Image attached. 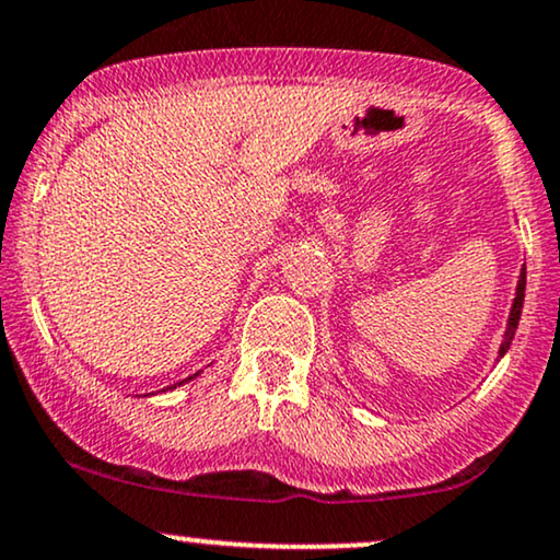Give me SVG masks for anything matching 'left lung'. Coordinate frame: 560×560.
Returning a JSON list of instances; mask_svg holds the SVG:
<instances>
[{
    "label": "left lung",
    "mask_w": 560,
    "mask_h": 560,
    "mask_svg": "<svg viewBox=\"0 0 560 560\" xmlns=\"http://www.w3.org/2000/svg\"><path fill=\"white\" fill-rule=\"evenodd\" d=\"M524 289H527V266H522V273H518L516 294H514V302H511V313H509V323H506V334H503L501 347H498V360L509 352L511 341H514L518 318H522V307H524Z\"/></svg>",
    "instance_id": "1"
}]
</instances>
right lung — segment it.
Instances as JSON below:
<instances>
[{"label":"right lung","instance_id":"obj_1","mask_svg":"<svg viewBox=\"0 0 560 560\" xmlns=\"http://www.w3.org/2000/svg\"><path fill=\"white\" fill-rule=\"evenodd\" d=\"M198 375H200V370H198V373H195V375H190V378H185V381H179V383H174V386H170V388H177V386H182V383H187V381H192V378H198ZM166 390V388H164Z\"/></svg>","mask_w":560,"mask_h":560}]
</instances>
